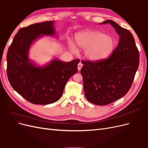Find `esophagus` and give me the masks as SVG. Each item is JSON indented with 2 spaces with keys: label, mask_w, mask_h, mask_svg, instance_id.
<instances>
[{
  "label": "esophagus",
  "mask_w": 148,
  "mask_h": 148,
  "mask_svg": "<svg viewBox=\"0 0 148 148\" xmlns=\"http://www.w3.org/2000/svg\"><path fill=\"white\" fill-rule=\"evenodd\" d=\"M82 66H83V64H82L81 62L78 64V71H80V70H81V69L82 68Z\"/></svg>",
  "instance_id": "34e87169"
}]
</instances>
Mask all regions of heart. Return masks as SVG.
<instances>
[{
    "mask_svg": "<svg viewBox=\"0 0 148 148\" xmlns=\"http://www.w3.org/2000/svg\"><path fill=\"white\" fill-rule=\"evenodd\" d=\"M75 44L79 48L84 49V56L89 60L99 61L108 57L115 47V39L109 35L97 31H84L75 36ZM71 50L75 52L73 42H69Z\"/></svg>",
    "mask_w": 148,
    "mask_h": 148,
    "instance_id": "heart-1",
    "label": "heart"
}]
</instances>
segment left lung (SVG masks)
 <instances>
[{
	"instance_id": "1",
	"label": "left lung",
	"mask_w": 148,
	"mask_h": 148,
	"mask_svg": "<svg viewBox=\"0 0 148 148\" xmlns=\"http://www.w3.org/2000/svg\"><path fill=\"white\" fill-rule=\"evenodd\" d=\"M120 36L118 46L109 58L96 62L82 61L83 89L87 100L94 104H109L124 96L130 89L140 63V53L129 30L108 20Z\"/></svg>"
}]
</instances>
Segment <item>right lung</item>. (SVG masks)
<instances>
[{"mask_svg":"<svg viewBox=\"0 0 148 148\" xmlns=\"http://www.w3.org/2000/svg\"><path fill=\"white\" fill-rule=\"evenodd\" d=\"M42 36L57 37L54 21L22 28L15 36L7 52V77L12 88L34 104H49L61 97L69 78L77 73L79 59L65 62L57 59L43 66L29 57L33 43Z\"/></svg>","mask_w":148,"mask_h":148,"instance_id":"1","label":"right lung"}]
</instances>
